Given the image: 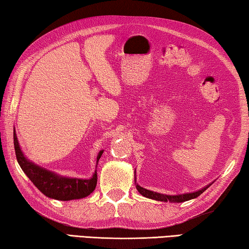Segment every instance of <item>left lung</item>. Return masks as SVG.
Instances as JSON below:
<instances>
[{"mask_svg":"<svg viewBox=\"0 0 249 249\" xmlns=\"http://www.w3.org/2000/svg\"><path fill=\"white\" fill-rule=\"evenodd\" d=\"M136 174V173H134ZM211 186L208 185L206 187H203L202 189H200L198 191H194V193H188V194H182V195H163V194H159V193H155V191H152V190H147L145 188H143V187L139 186L136 181V187L139 193H140L143 197L145 198H149V199H153L156 200V201H163V202H172V203H179V202H185V201H188V200L191 199H195L199 197L200 195L202 193H204L209 187Z\"/></svg>","mask_w":249,"mask_h":249,"instance_id":"1","label":"left lung"}]
</instances>
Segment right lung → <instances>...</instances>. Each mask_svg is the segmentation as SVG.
<instances>
[{"instance_id": "obj_1", "label": "right lung", "mask_w": 249, "mask_h": 249, "mask_svg": "<svg viewBox=\"0 0 249 249\" xmlns=\"http://www.w3.org/2000/svg\"><path fill=\"white\" fill-rule=\"evenodd\" d=\"M14 147L17 162H18L20 168L33 181V184L48 198L61 200V201H69V200L85 198L95 190L96 185H97V172L96 171L89 179H80V178L58 175V174L42 168L39 165L33 163L32 160H29L20 149L15 129ZM103 152L104 150L99 151L97 155V163L100 156L103 155Z\"/></svg>"}]
</instances>
